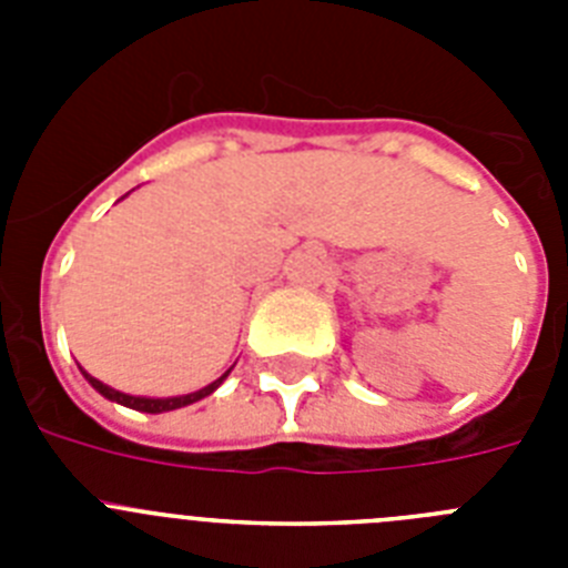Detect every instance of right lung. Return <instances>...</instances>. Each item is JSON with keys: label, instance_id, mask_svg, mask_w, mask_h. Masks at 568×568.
<instances>
[{"label": "right lung", "instance_id": "add662e5", "mask_svg": "<svg viewBox=\"0 0 568 568\" xmlns=\"http://www.w3.org/2000/svg\"><path fill=\"white\" fill-rule=\"evenodd\" d=\"M79 369H82V366H79ZM230 369H233V366H230ZM230 369L222 375V378H215L213 384L202 386V389H195V393L175 395V398H148V395L119 393V389H113V386L102 384V381L93 378V375L84 373V369H82V375H84V381H88V384L93 386V389H97L99 395H104V398H108V400H115V404L128 406V409H135V413L159 415V413H170V409H182V406H190V404H195V400H202V398H207V395H213L215 389H219V386L224 384V378H227V375H230Z\"/></svg>", "mask_w": 568, "mask_h": 568}]
</instances>
